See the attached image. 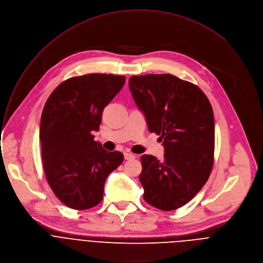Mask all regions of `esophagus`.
I'll return each instance as SVG.
<instances>
[{
    "label": "esophagus",
    "mask_w": 263,
    "mask_h": 263,
    "mask_svg": "<svg viewBox=\"0 0 263 263\" xmlns=\"http://www.w3.org/2000/svg\"><path fill=\"white\" fill-rule=\"evenodd\" d=\"M124 159L125 160H133V159H135V155H133L130 153H124Z\"/></svg>",
    "instance_id": "esophagus-1"
}]
</instances>
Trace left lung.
Here are the masks:
<instances>
[{
  "label": "left lung",
  "instance_id": "obj_1",
  "mask_svg": "<svg viewBox=\"0 0 263 263\" xmlns=\"http://www.w3.org/2000/svg\"><path fill=\"white\" fill-rule=\"evenodd\" d=\"M128 86L151 133L160 136L164 159L141 157L143 197L163 211L190 201L208 181L213 166V109L199 87L171 74L132 76Z\"/></svg>",
  "mask_w": 263,
  "mask_h": 263
}]
</instances>
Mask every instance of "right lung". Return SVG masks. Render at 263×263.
I'll use <instances>...</instances> for the list:
<instances>
[{
	"label": "right lung",
	"instance_id": "1",
	"mask_svg": "<svg viewBox=\"0 0 263 263\" xmlns=\"http://www.w3.org/2000/svg\"><path fill=\"white\" fill-rule=\"evenodd\" d=\"M125 76L87 74L72 77L49 96L41 118L44 172L66 206L86 210L102 200L108 174L123 162L120 152H106L94 140L103 108L119 93Z\"/></svg>",
	"mask_w": 263,
	"mask_h": 263
}]
</instances>
